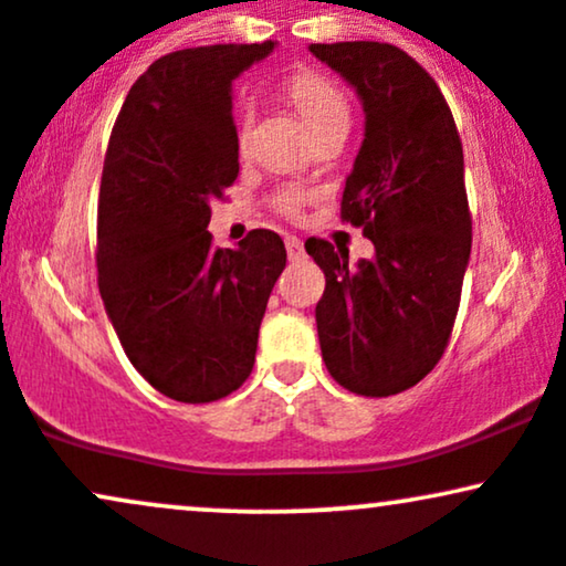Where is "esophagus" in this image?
Masks as SVG:
<instances>
[{
  "label": "esophagus",
  "mask_w": 566,
  "mask_h": 566,
  "mask_svg": "<svg viewBox=\"0 0 566 566\" xmlns=\"http://www.w3.org/2000/svg\"><path fill=\"white\" fill-rule=\"evenodd\" d=\"M284 247H287V255L292 258V261H301V258L305 255L303 250V242L297 237H287L284 239Z\"/></svg>",
  "instance_id": "34e87169"
}]
</instances>
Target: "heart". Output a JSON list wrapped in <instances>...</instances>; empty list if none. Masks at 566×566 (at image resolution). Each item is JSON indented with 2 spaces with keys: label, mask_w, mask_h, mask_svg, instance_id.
I'll return each mask as SVG.
<instances>
[{
  "label": "heart",
  "mask_w": 566,
  "mask_h": 566,
  "mask_svg": "<svg viewBox=\"0 0 566 566\" xmlns=\"http://www.w3.org/2000/svg\"><path fill=\"white\" fill-rule=\"evenodd\" d=\"M284 95H287V101L303 116V122L314 135L327 127L348 125V95L333 80H327V76L314 74V71H301V74H295L284 84ZM250 129L252 112L250 108H242L237 127V140L242 151L247 148V143H250ZM305 199H308V193L301 191V188H287V191H282L276 197V207L284 216H297Z\"/></svg>",
  "instance_id": "b5f03b06"
}]
</instances>
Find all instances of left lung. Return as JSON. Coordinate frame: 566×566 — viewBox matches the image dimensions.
<instances>
[{
	"label": "left lung",
	"mask_w": 566,
	"mask_h": 566,
	"mask_svg": "<svg viewBox=\"0 0 566 566\" xmlns=\"http://www.w3.org/2000/svg\"><path fill=\"white\" fill-rule=\"evenodd\" d=\"M365 108V140L343 191V220L365 226L375 255L308 239L324 271L316 333L329 375L348 391L391 396L437 367L471 258L463 146L437 82L382 42L311 44Z\"/></svg>",
	"instance_id": "1"
}]
</instances>
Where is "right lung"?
<instances>
[{
  "label": "right lung",
  "mask_w": 566,
  "mask_h": 566,
  "mask_svg": "<svg viewBox=\"0 0 566 566\" xmlns=\"http://www.w3.org/2000/svg\"><path fill=\"white\" fill-rule=\"evenodd\" d=\"M274 42L178 50L148 66L108 140L97 199V287L133 367L186 405L237 391L287 263L255 229L212 244L210 205L239 175L231 82Z\"/></svg>",
  "instance_id": "1"
}]
</instances>
